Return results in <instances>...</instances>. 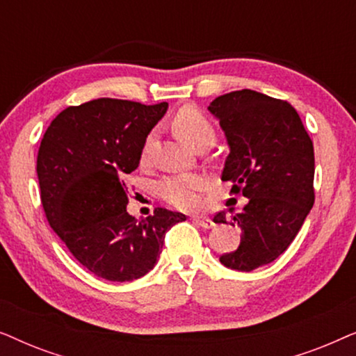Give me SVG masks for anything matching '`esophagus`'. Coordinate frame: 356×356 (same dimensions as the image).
I'll return each mask as SVG.
<instances>
[{"mask_svg": "<svg viewBox=\"0 0 356 356\" xmlns=\"http://www.w3.org/2000/svg\"><path fill=\"white\" fill-rule=\"evenodd\" d=\"M193 222H196L197 225H201L202 228H212L213 222L209 217H202V216H193Z\"/></svg>", "mask_w": 356, "mask_h": 356, "instance_id": "34e87169", "label": "esophagus"}]
</instances>
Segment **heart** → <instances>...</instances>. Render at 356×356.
Returning <instances> with one entry per match:
<instances>
[{
    "label": "heart",
    "instance_id": "heart-1",
    "mask_svg": "<svg viewBox=\"0 0 356 356\" xmlns=\"http://www.w3.org/2000/svg\"><path fill=\"white\" fill-rule=\"evenodd\" d=\"M172 126L186 143L196 149L202 145H211L216 140V128H213L212 121L194 105L181 106L175 115ZM152 140L154 133H150L145 138L143 147V160L149 159ZM204 186H206V181L202 177L194 173H184L162 178L155 189H157L159 196L170 206L188 211V209H196L201 204L199 193L202 191Z\"/></svg>",
    "mask_w": 356,
    "mask_h": 356
}]
</instances>
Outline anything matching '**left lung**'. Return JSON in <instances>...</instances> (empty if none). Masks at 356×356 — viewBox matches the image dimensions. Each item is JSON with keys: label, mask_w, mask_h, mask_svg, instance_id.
<instances>
[{"label": "left lung", "mask_w": 356, "mask_h": 356, "mask_svg": "<svg viewBox=\"0 0 356 356\" xmlns=\"http://www.w3.org/2000/svg\"><path fill=\"white\" fill-rule=\"evenodd\" d=\"M209 110L230 144L222 179L233 183L232 196L248 197L240 212L213 216L216 223L243 232L240 246L222 254L220 262L250 272L290 246L313 207V140L289 102L256 90L217 97Z\"/></svg>", "instance_id": "obj_1"}]
</instances>
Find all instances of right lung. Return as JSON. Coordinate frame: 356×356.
I'll return each instance as SVG.
<instances>
[{"label":"right lung","mask_w":356,"mask_h":356,"mask_svg":"<svg viewBox=\"0 0 356 356\" xmlns=\"http://www.w3.org/2000/svg\"><path fill=\"white\" fill-rule=\"evenodd\" d=\"M168 108L97 99L67 106L43 134L37 155L48 223L97 277L129 282L154 269L165 233L186 216L155 207L138 220L126 212L124 177L138 168L149 131Z\"/></svg>","instance_id":"1"}]
</instances>
